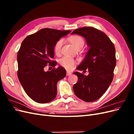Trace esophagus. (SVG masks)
<instances>
[{
	"label": "esophagus",
	"instance_id": "esophagus-1",
	"mask_svg": "<svg viewBox=\"0 0 134 134\" xmlns=\"http://www.w3.org/2000/svg\"><path fill=\"white\" fill-rule=\"evenodd\" d=\"M71 75V72L68 71H66V75H67V76H70V75Z\"/></svg>",
	"mask_w": 134,
	"mask_h": 134
}]
</instances>
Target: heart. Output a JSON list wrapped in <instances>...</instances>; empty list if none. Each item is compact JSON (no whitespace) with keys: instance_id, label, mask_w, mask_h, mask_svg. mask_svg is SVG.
<instances>
[{"instance_id":"heart-1","label":"heart","mask_w":134,"mask_h":134,"mask_svg":"<svg viewBox=\"0 0 134 134\" xmlns=\"http://www.w3.org/2000/svg\"><path fill=\"white\" fill-rule=\"evenodd\" d=\"M70 41L76 48L80 46L83 47L84 44L83 39L80 36L78 35H75L71 37L70 38ZM64 43V39H60L55 43L54 47V50L55 53L56 55H58L60 53L61 50H62V47ZM60 63L61 64V65L64 67L65 68L67 69L70 70L74 68L75 65V61L73 59H72L70 57L65 56V57L60 59Z\"/></svg>"}]
</instances>
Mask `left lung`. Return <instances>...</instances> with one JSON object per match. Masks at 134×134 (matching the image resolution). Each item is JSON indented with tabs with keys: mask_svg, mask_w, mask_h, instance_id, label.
Masks as SVG:
<instances>
[{
	"mask_svg": "<svg viewBox=\"0 0 134 134\" xmlns=\"http://www.w3.org/2000/svg\"><path fill=\"white\" fill-rule=\"evenodd\" d=\"M74 34L86 39L90 49L76 68L78 70H88L89 74L74 72L78 80L73 86V90L80 99L93 102L103 96L112 81L116 64L115 46L104 32L92 27L76 29L71 33Z\"/></svg>",
	"mask_w": 134,
	"mask_h": 134,
	"instance_id": "8db88e82",
	"label": "left lung"
}]
</instances>
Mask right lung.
<instances>
[{"mask_svg":"<svg viewBox=\"0 0 134 134\" xmlns=\"http://www.w3.org/2000/svg\"><path fill=\"white\" fill-rule=\"evenodd\" d=\"M71 31L43 28L28 36L23 40L17 54L18 77L26 94L39 103H46L55 98L57 83L66 76L61 66L44 71L47 64L55 67L54 47L55 43Z\"/></svg>","mask_w":134,"mask_h":134,"instance_id":"obj_1","label":"right lung"}]
</instances>
